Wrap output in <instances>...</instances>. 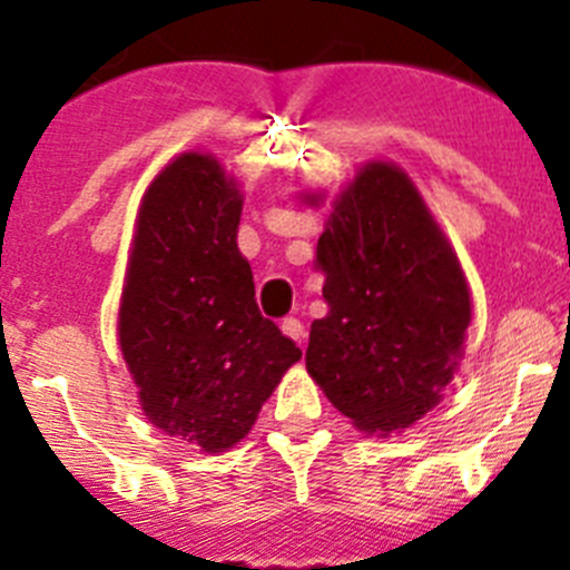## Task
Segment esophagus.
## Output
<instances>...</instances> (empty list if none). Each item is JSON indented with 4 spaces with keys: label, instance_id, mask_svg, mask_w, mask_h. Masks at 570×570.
Returning <instances> with one entry per match:
<instances>
[{
    "label": "esophagus",
    "instance_id": "esophagus-1",
    "mask_svg": "<svg viewBox=\"0 0 570 570\" xmlns=\"http://www.w3.org/2000/svg\"><path fill=\"white\" fill-rule=\"evenodd\" d=\"M281 331H284L289 338H295V342H303V336H306V327H303V322L297 317L281 320Z\"/></svg>",
    "mask_w": 570,
    "mask_h": 570
}]
</instances>
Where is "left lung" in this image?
<instances>
[{
	"label": "left lung",
	"instance_id": "obj_1",
	"mask_svg": "<svg viewBox=\"0 0 570 570\" xmlns=\"http://www.w3.org/2000/svg\"><path fill=\"white\" fill-rule=\"evenodd\" d=\"M317 267L327 314L312 322L308 375L364 433L411 428L455 375L471 301L455 250L405 170L370 163L355 174L333 200Z\"/></svg>",
	"mask_w": 570,
	"mask_h": 570
}]
</instances>
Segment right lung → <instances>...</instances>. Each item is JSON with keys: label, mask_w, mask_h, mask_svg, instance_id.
<instances>
[{"label": "right lung", "mask_w": 570, "mask_h": 570, "mask_svg": "<svg viewBox=\"0 0 570 570\" xmlns=\"http://www.w3.org/2000/svg\"><path fill=\"white\" fill-rule=\"evenodd\" d=\"M243 195L212 154L187 151L148 184L137 212L118 342L154 428L226 452L301 347L264 320L237 248Z\"/></svg>", "instance_id": "obj_1"}]
</instances>
